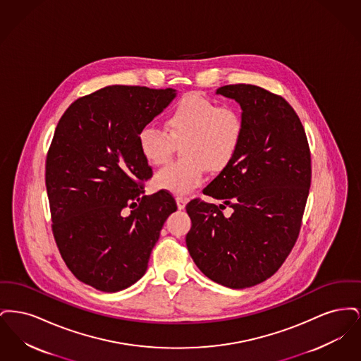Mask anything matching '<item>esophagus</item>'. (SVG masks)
<instances>
[{
  "label": "esophagus",
  "instance_id": "1",
  "mask_svg": "<svg viewBox=\"0 0 361 361\" xmlns=\"http://www.w3.org/2000/svg\"><path fill=\"white\" fill-rule=\"evenodd\" d=\"M176 203H177L178 209H184L185 206H187V203H188V199H187V197H183V196H177V197H176Z\"/></svg>",
  "mask_w": 361,
  "mask_h": 361
}]
</instances>
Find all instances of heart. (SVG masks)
<instances>
[{
  "instance_id": "1",
  "label": "heart",
  "mask_w": 361,
  "mask_h": 361,
  "mask_svg": "<svg viewBox=\"0 0 361 361\" xmlns=\"http://www.w3.org/2000/svg\"><path fill=\"white\" fill-rule=\"evenodd\" d=\"M165 130L145 127L137 135L140 154L159 166L169 161L176 145L183 143V159L158 171L154 187L187 195L203 183L206 168L221 172L231 164L240 149L245 121L237 108L221 106L192 93L173 106L165 119Z\"/></svg>"
}]
</instances>
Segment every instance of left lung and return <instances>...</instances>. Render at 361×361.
I'll return each instance as SVG.
<instances>
[{"label":"left lung","instance_id":"obj_1","mask_svg":"<svg viewBox=\"0 0 361 361\" xmlns=\"http://www.w3.org/2000/svg\"><path fill=\"white\" fill-rule=\"evenodd\" d=\"M218 94L240 104L245 133L231 164L187 204V247L197 268L228 288H247L277 272L298 240L311 184L309 142L281 96L249 84ZM224 205L231 216H224Z\"/></svg>","mask_w":361,"mask_h":361}]
</instances>
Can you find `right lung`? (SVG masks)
Listing matches in <instances>:
<instances>
[{"label":"right lung","mask_w":361,"mask_h":361,"mask_svg":"<svg viewBox=\"0 0 361 361\" xmlns=\"http://www.w3.org/2000/svg\"><path fill=\"white\" fill-rule=\"evenodd\" d=\"M176 94L172 87L105 86L71 104L55 128L46 159L52 234L71 274L99 291H121L145 275L177 209L166 190L143 195L153 171L137 143Z\"/></svg>","instance_id":"obj_1"}]
</instances>
